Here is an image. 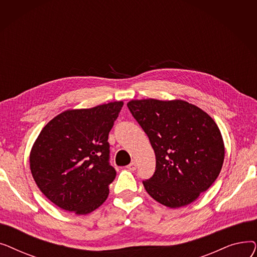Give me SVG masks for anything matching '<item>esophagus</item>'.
Segmentation results:
<instances>
[{"mask_svg":"<svg viewBox=\"0 0 257 257\" xmlns=\"http://www.w3.org/2000/svg\"><path fill=\"white\" fill-rule=\"evenodd\" d=\"M137 164L136 163H134V161H133V163H131L129 166H127V169L129 170V171H136L137 170Z\"/></svg>","mask_w":257,"mask_h":257,"instance_id":"esophagus-1","label":"esophagus"}]
</instances>
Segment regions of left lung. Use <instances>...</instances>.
Returning <instances> with one entry per match:
<instances>
[{"label": "left lung", "instance_id": "obj_1", "mask_svg": "<svg viewBox=\"0 0 257 257\" xmlns=\"http://www.w3.org/2000/svg\"><path fill=\"white\" fill-rule=\"evenodd\" d=\"M127 106L155 152V172L143 181L147 193L171 208L192 203L223 166L225 148L217 124L182 100H132Z\"/></svg>", "mask_w": 257, "mask_h": 257}]
</instances>
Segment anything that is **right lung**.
Masks as SVG:
<instances>
[{"mask_svg": "<svg viewBox=\"0 0 257 257\" xmlns=\"http://www.w3.org/2000/svg\"><path fill=\"white\" fill-rule=\"evenodd\" d=\"M124 103L66 110L40 131L30 169L42 193L58 207L86 214L104 203L116 172L109 164L108 134Z\"/></svg>", "mask_w": 257, "mask_h": 257, "instance_id": "right-lung-1", "label": "right lung"}]
</instances>
